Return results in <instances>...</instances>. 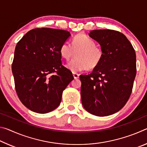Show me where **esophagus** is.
Here are the masks:
<instances>
[{"label":"esophagus","instance_id":"esophagus-1","mask_svg":"<svg viewBox=\"0 0 147 147\" xmlns=\"http://www.w3.org/2000/svg\"><path fill=\"white\" fill-rule=\"evenodd\" d=\"M73 75L74 79H77L79 78V74L76 73H73Z\"/></svg>","mask_w":147,"mask_h":147}]
</instances>
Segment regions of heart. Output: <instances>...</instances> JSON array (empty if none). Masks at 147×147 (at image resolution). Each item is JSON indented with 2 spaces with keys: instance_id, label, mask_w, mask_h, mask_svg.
I'll return each instance as SVG.
<instances>
[{
  "instance_id": "b5f03b06",
  "label": "heart",
  "mask_w": 147,
  "mask_h": 147,
  "mask_svg": "<svg viewBox=\"0 0 147 147\" xmlns=\"http://www.w3.org/2000/svg\"><path fill=\"white\" fill-rule=\"evenodd\" d=\"M93 39L86 34L77 35L73 39L72 45L65 42L59 49L62 58L69 60L74 56L76 58L67 65V67L73 73H76L86 69H94L100 63L103 53L100 47L95 45Z\"/></svg>"
}]
</instances>
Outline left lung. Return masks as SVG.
Listing matches in <instances>:
<instances>
[{"instance_id":"8db88e82","label":"left lung","mask_w":147,"mask_h":147,"mask_svg":"<svg viewBox=\"0 0 147 147\" xmlns=\"http://www.w3.org/2000/svg\"><path fill=\"white\" fill-rule=\"evenodd\" d=\"M89 36L102 51L93 72L80 75L82 103L94 115H112L123 108L132 91L136 75V55L127 38L113 30H93Z\"/></svg>"}]
</instances>
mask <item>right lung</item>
<instances>
[{"mask_svg":"<svg viewBox=\"0 0 147 147\" xmlns=\"http://www.w3.org/2000/svg\"><path fill=\"white\" fill-rule=\"evenodd\" d=\"M70 36L63 30L36 28L17 44L11 67L16 92L34 112L47 113L58 108L63 91L74 79L71 71L62 65L59 53Z\"/></svg>","mask_w":147,"mask_h":147,"instance_id":"1","label":"right lung"}]
</instances>
